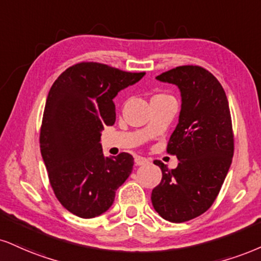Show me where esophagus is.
I'll use <instances>...</instances> for the list:
<instances>
[{"instance_id": "34e87169", "label": "esophagus", "mask_w": 261, "mask_h": 261, "mask_svg": "<svg viewBox=\"0 0 261 261\" xmlns=\"http://www.w3.org/2000/svg\"><path fill=\"white\" fill-rule=\"evenodd\" d=\"M135 163H136V165H146L149 163V159H147L146 156L136 155L135 156Z\"/></svg>"}]
</instances>
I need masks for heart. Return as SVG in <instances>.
Segmentation results:
<instances>
[{
    "label": "heart",
    "mask_w": 261,
    "mask_h": 261,
    "mask_svg": "<svg viewBox=\"0 0 261 261\" xmlns=\"http://www.w3.org/2000/svg\"><path fill=\"white\" fill-rule=\"evenodd\" d=\"M158 96H165V95H156L155 97H158Z\"/></svg>",
    "instance_id": "obj_1"
}]
</instances>
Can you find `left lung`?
I'll use <instances>...</instances> for the list:
<instances>
[{
  "label": "left lung",
  "mask_w": 261,
  "mask_h": 261,
  "mask_svg": "<svg viewBox=\"0 0 261 261\" xmlns=\"http://www.w3.org/2000/svg\"><path fill=\"white\" fill-rule=\"evenodd\" d=\"M156 79L181 91L178 124L166 152L176 155V169H162V181L153 188L152 204L165 220L185 222L205 213L220 192L234 150L230 107L221 84L199 65H181Z\"/></svg>",
  "instance_id": "1"
}]
</instances>
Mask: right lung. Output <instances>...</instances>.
Masks as SVG:
<instances>
[{
    "label": "right lung",
    "instance_id": "add662e5",
    "mask_svg": "<svg viewBox=\"0 0 261 261\" xmlns=\"http://www.w3.org/2000/svg\"><path fill=\"white\" fill-rule=\"evenodd\" d=\"M143 75L81 62L53 83L43 111L40 148L55 196L71 214L84 219L103 214L130 176L133 155L106 156L100 131L115 122L113 98Z\"/></svg>",
    "mask_w": 261,
    "mask_h": 261
}]
</instances>
